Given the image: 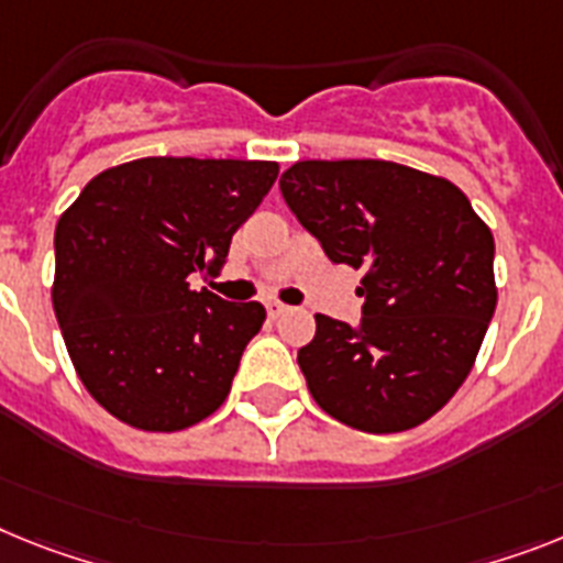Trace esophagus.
<instances>
[{"label":"esophagus","mask_w":563,"mask_h":563,"mask_svg":"<svg viewBox=\"0 0 563 563\" xmlns=\"http://www.w3.org/2000/svg\"><path fill=\"white\" fill-rule=\"evenodd\" d=\"M266 311H268V318H280V314H286V311H289V306L277 303V300H268Z\"/></svg>","instance_id":"obj_1"}]
</instances>
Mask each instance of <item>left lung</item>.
<instances>
[{
  "mask_svg": "<svg viewBox=\"0 0 563 563\" xmlns=\"http://www.w3.org/2000/svg\"><path fill=\"white\" fill-rule=\"evenodd\" d=\"M280 194L325 257L363 268L361 323L314 314L297 352L311 398L372 434L432 418L495 314L493 231L450 179L386 159L295 163Z\"/></svg>",
  "mask_w": 563,
  "mask_h": 563,
  "instance_id": "left-lung-1",
  "label": "left lung"
}]
</instances>
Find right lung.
Here are the masks:
<instances>
[{
  "mask_svg": "<svg viewBox=\"0 0 563 563\" xmlns=\"http://www.w3.org/2000/svg\"><path fill=\"white\" fill-rule=\"evenodd\" d=\"M277 179L260 159L145 157L82 188L54 234V311L79 380L113 418L177 432L223 404L266 309L188 289Z\"/></svg>",
  "mask_w": 563,
  "mask_h": 563,
  "instance_id": "1",
  "label": "right lung"
}]
</instances>
